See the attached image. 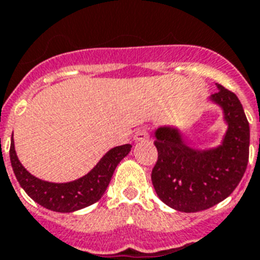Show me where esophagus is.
I'll use <instances>...</instances> for the list:
<instances>
[{"label":"esophagus","instance_id":"obj_1","mask_svg":"<svg viewBox=\"0 0 260 260\" xmlns=\"http://www.w3.org/2000/svg\"><path fill=\"white\" fill-rule=\"evenodd\" d=\"M149 137V131L147 128H140V129L136 131L135 134V140L136 141H144Z\"/></svg>","mask_w":260,"mask_h":260}]
</instances>
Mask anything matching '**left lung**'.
I'll return each mask as SVG.
<instances>
[{
    "label": "left lung",
    "instance_id": "1",
    "mask_svg": "<svg viewBox=\"0 0 260 260\" xmlns=\"http://www.w3.org/2000/svg\"><path fill=\"white\" fill-rule=\"evenodd\" d=\"M211 100L220 105L229 124L216 148H189L180 132L171 126L155 132L159 156L152 184L163 203L181 212H198L220 203L238 187L248 163L250 125L239 99L218 84Z\"/></svg>",
    "mask_w": 260,
    "mask_h": 260
}]
</instances>
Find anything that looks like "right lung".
I'll return each mask as SVG.
<instances>
[{"label":"right lung","instance_id":"add662e5","mask_svg":"<svg viewBox=\"0 0 260 260\" xmlns=\"http://www.w3.org/2000/svg\"><path fill=\"white\" fill-rule=\"evenodd\" d=\"M131 148V144L112 148L89 174L69 183H50L40 180L29 174L17 157L13 137L9 152L17 180L36 203L56 212H73L96 203L100 199L108 187L116 167L129 153Z\"/></svg>","mask_w":260,"mask_h":260}]
</instances>
